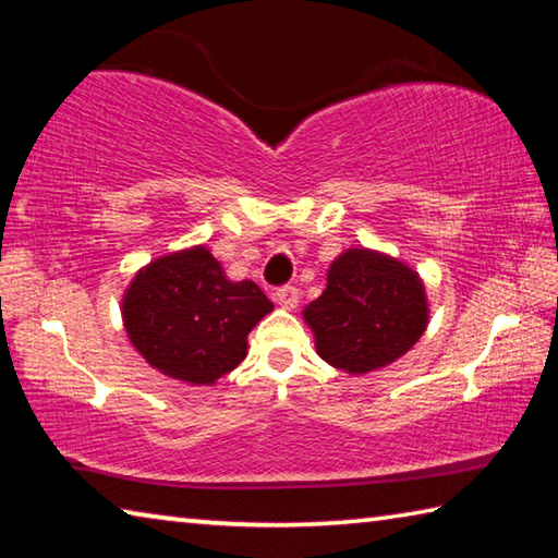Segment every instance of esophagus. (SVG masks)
<instances>
[{"label": "esophagus", "mask_w": 558, "mask_h": 558, "mask_svg": "<svg viewBox=\"0 0 558 558\" xmlns=\"http://www.w3.org/2000/svg\"><path fill=\"white\" fill-rule=\"evenodd\" d=\"M272 298H276V302L282 310H295L298 302H300V292H298V288H292V286H282V288L276 290V295H272Z\"/></svg>", "instance_id": "esophagus-1"}]
</instances>
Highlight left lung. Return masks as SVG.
Returning <instances> with one entry per match:
<instances>
[{"label":"left lung","instance_id":"left-lung-1","mask_svg":"<svg viewBox=\"0 0 558 558\" xmlns=\"http://www.w3.org/2000/svg\"><path fill=\"white\" fill-rule=\"evenodd\" d=\"M423 278L403 260L372 248H347L327 270L323 295L302 310L317 354L344 374L393 364L428 327Z\"/></svg>","mask_w":558,"mask_h":558}]
</instances>
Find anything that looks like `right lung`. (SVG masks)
<instances>
[{"instance_id": "right-lung-1", "label": "right lung", "mask_w": 558, "mask_h": 558, "mask_svg": "<svg viewBox=\"0 0 558 558\" xmlns=\"http://www.w3.org/2000/svg\"><path fill=\"white\" fill-rule=\"evenodd\" d=\"M268 313L266 292L253 280L226 278L204 243L149 260L122 292L132 347L159 374L192 386H214L233 372Z\"/></svg>"}]
</instances>
